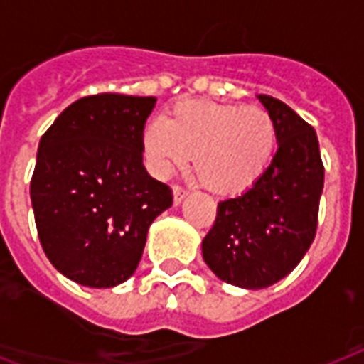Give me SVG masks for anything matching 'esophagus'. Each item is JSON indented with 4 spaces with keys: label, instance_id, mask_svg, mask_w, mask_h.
<instances>
[{
    "label": "esophagus",
    "instance_id": "34e87169",
    "mask_svg": "<svg viewBox=\"0 0 364 364\" xmlns=\"http://www.w3.org/2000/svg\"><path fill=\"white\" fill-rule=\"evenodd\" d=\"M188 194V188L181 187V185H173V204H181V200Z\"/></svg>",
    "mask_w": 364,
    "mask_h": 364
}]
</instances>
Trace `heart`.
I'll list each match as a JSON object with an SVG mask.
<instances>
[{
  "instance_id": "1",
  "label": "heart",
  "mask_w": 364,
  "mask_h": 364,
  "mask_svg": "<svg viewBox=\"0 0 364 364\" xmlns=\"http://www.w3.org/2000/svg\"><path fill=\"white\" fill-rule=\"evenodd\" d=\"M276 122L259 105L187 100L143 132V154L151 170L168 177L194 154V171L213 193L236 194L251 187L270 164Z\"/></svg>"
}]
</instances>
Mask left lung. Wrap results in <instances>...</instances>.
Segmentation results:
<instances>
[{
    "label": "left lung",
    "instance_id": "8db88e82",
    "mask_svg": "<svg viewBox=\"0 0 364 364\" xmlns=\"http://www.w3.org/2000/svg\"><path fill=\"white\" fill-rule=\"evenodd\" d=\"M276 122L277 151L253 187L217 205L202 255L223 282L264 289L294 270L316 238L323 168L314 126L260 94Z\"/></svg>",
    "mask_w": 364,
    "mask_h": 364
}]
</instances>
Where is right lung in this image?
Wrapping results in <instances>:
<instances>
[{
  "label": "right lung",
  "mask_w": 364,
  "mask_h": 364,
  "mask_svg": "<svg viewBox=\"0 0 364 364\" xmlns=\"http://www.w3.org/2000/svg\"><path fill=\"white\" fill-rule=\"evenodd\" d=\"M156 98L92 94L50 124L30 183L43 251L87 287H115L136 272L151 223L171 188L143 168V128Z\"/></svg>",
  "instance_id": "add662e5"
}]
</instances>
